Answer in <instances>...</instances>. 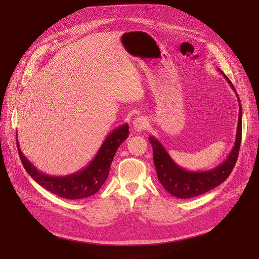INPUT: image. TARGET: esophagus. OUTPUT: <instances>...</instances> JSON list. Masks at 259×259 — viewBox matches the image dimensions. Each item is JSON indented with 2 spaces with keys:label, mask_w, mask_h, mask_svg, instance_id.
<instances>
[{
  "label": "esophagus",
  "mask_w": 259,
  "mask_h": 259,
  "mask_svg": "<svg viewBox=\"0 0 259 259\" xmlns=\"http://www.w3.org/2000/svg\"><path fill=\"white\" fill-rule=\"evenodd\" d=\"M147 120H146L145 117L140 116L137 117L133 121V130L136 132H142L144 131L146 128H147Z\"/></svg>",
  "instance_id": "1"
}]
</instances>
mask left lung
<instances>
[{
    "mask_svg": "<svg viewBox=\"0 0 259 259\" xmlns=\"http://www.w3.org/2000/svg\"><path fill=\"white\" fill-rule=\"evenodd\" d=\"M218 71L226 78V80L236 93V90L231 80L220 69H218ZM236 95H237V93H236ZM237 98L239 100L238 95ZM241 131L242 112L239 102L238 125L234 147L224 162L217 167L212 168V169L204 171H189L180 167L168 154L160 141L154 137H149V142L153 148V162L157 179H159V181L168 193L180 199L194 198L217 187L228 179L236 164V161H237L241 143Z\"/></svg>",
    "mask_w": 259,
    "mask_h": 259,
    "instance_id": "obj_1",
    "label": "left lung"
}]
</instances>
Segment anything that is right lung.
<instances>
[{
	"label": "right lung",
	"instance_id": "obj_1",
	"mask_svg": "<svg viewBox=\"0 0 259 259\" xmlns=\"http://www.w3.org/2000/svg\"><path fill=\"white\" fill-rule=\"evenodd\" d=\"M128 137V123H123V125L115 128L111 133H109V136L104 141L102 147L99 148L94 159L90 162L85 168H82V169L78 170L75 174L63 177H54L42 174L22 153L18 137L17 146L20 159L25 170L39 185L61 198L77 200L96 194L100 187L103 186L108 178L111 163L113 161V157L118 147Z\"/></svg>",
	"mask_w": 259,
	"mask_h": 259
}]
</instances>
